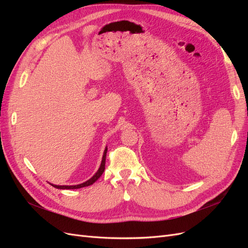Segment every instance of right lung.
<instances>
[{
  "mask_svg": "<svg viewBox=\"0 0 248 248\" xmlns=\"http://www.w3.org/2000/svg\"><path fill=\"white\" fill-rule=\"evenodd\" d=\"M107 152H108V147L106 148V150H104V152H103L101 164H100L98 170H97L95 172V175L92 178H90L88 181L81 183V184H78V185H55V184H50V185L56 187V188H58V189H78V188H81V187H86V186H89V185H92L93 183H95L97 180L100 178V176L102 175V172L104 171V169H106Z\"/></svg>",
  "mask_w": 248,
  "mask_h": 248,
  "instance_id": "right-lung-1",
  "label": "right lung"
}]
</instances>
